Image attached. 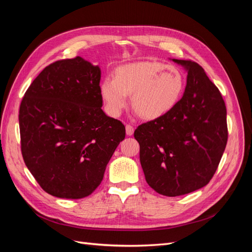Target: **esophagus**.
<instances>
[{
    "label": "esophagus",
    "instance_id": "esophagus-1",
    "mask_svg": "<svg viewBox=\"0 0 252 252\" xmlns=\"http://www.w3.org/2000/svg\"><path fill=\"white\" fill-rule=\"evenodd\" d=\"M133 131H134V129H133V127L130 125V124H128V125H126V134L127 135H132L133 134Z\"/></svg>",
    "mask_w": 252,
    "mask_h": 252
}]
</instances>
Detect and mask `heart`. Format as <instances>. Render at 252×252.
Returning a JSON list of instances; mask_svg holds the SVG:
<instances>
[{
    "label": "heart",
    "mask_w": 252,
    "mask_h": 252,
    "mask_svg": "<svg viewBox=\"0 0 252 252\" xmlns=\"http://www.w3.org/2000/svg\"><path fill=\"white\" fill-rule=\"evenodd\" d=\"M185 78L175 66L159 62H136L120 66L116 79L101 84V95L106 109L119 117L131 95L134 110L145 120H157L169 113L183 94Z\"/></svg>",
    "instance_id": "obj_1"
}]
</instances>
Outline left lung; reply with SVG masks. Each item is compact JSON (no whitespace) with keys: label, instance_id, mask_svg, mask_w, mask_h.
<instances>
[{"label":"left lung","instance_id":"left-lung-1","mask_svg":"<svg viewBox=\"0 0 252 252\" xmlns=\"http://www.w3.org/2000/svg\"><path fill=\"white\" fill-rule=\"evenodd\" d=\"M172 61L187 71L184 94L169 113L134 131L145 179L166 196L187 194L207 185L228 139L226 106L218 87L193 61Z\"/></svg>","mask_w":252,"mask_h":252}]
</instances>
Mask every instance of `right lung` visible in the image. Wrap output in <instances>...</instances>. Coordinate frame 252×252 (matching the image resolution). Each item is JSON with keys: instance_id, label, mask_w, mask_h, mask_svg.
Wrapping results in <instances>:
<instances>
[{"instance_id": "right-lung-1", "label": "right lung", "mask_w": 252, "mask_h": 252, "mask_svg": "<svg viewBox=\"0 0 252 252\" xmlns=\"http://www.w3.org/2000/svg\"><path fill=\"white\" fill-rule=\"evenodd\" d=\"M101 69L81 57L45 67L21 102V150L44 191L82 199L101 184L125 139L121 121L102 110Z\"/></svg>"}]
</instances>
